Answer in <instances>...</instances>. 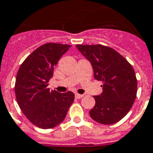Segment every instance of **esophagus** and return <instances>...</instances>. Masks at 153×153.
I'll return each mask as SVG.
<instances>
[{
	"instance_id": "34e87169",
	"label": "esophagus",
	"mask_w": 153,
	"mask_h": 153,
	"mask_svg": "<svg viewBox=\"0 0 153 153\" xmlns=\"http://www.w3.org/2000/svg\"><path fill=\"white\" fill-rule=\"evenodd\" d=\"M84 96V95H80V94H75V98L76 99H81Z\"/></svg>"
}]
</instances>
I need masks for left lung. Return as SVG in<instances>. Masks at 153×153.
Listing matches in <instances>:
<instances>
[{"instance_id":"1","label":"left lung","mask_w":153,"mask_h":153,"mask_svg":"<svg viewBox=\"0 0 153 153\" xmlns=\"http://www.w3.org/2000/svg\"><path fill=\"white\" fill-rule=\"evenodd\" d=\"M89 60L94 78L102 81V92L95 95V105L90 111L92 120L102 124H113L125 116L133 105L137 79L133 67L114 49L102 45H76Z\"/></svg>"}]
</instances>
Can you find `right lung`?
<instances>
[{
	"label": "right lung",
	"mask_w": 153,
	"mask_h": 153,
	"mask_svg": "<svg viewBox=\"0 0 153 153\" xmlns=\"http://www.w3.org/2000/svg\"><path fill=\"white\" fill-rule=\"evenodd\" d=\"M71 46L45 43L25 58L17 71V102L25 117L38 128L49 129L61 123L74 102L73 92L59 93L48 88L54 66Z\"/></svg>",
	"instance_id": "1"
}]
</instances>
